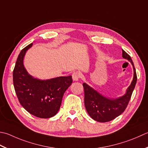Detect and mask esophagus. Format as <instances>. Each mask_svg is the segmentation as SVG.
Listing matches in <instances>:
<instances>
[{"instance_id":"esophagus-1","label":"esophagus","mask_w":148,"mask_h":148,"mask_svg":"<svg viewBox=\"0 0 148 148\" xmlns=\"http://www.w3.org/2000/svg\"><path fill=\"white\" fill-rule=\"evenodd\" d=\"M72 76L73 81H74V82H77L80 77V73L79 72H73V74H72Z\"/></svg>"}]
</instances>
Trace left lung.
<instances>
[{
    "instance_id": "left-lung-1",
    "label": "left lung",
    "mask_w": 148,
    "mask_h": 148,
    "mask_svg": "<svg viewBox=\"0 0 148 148\" xmlns=\"http://www.w3.org/2000/svg\"><path fill=\"white\" fill-rule=\"evenodd\" d=\"M122 51L123 58L128 60L134 69V77L126 89L125 94L117 98H109L100 94L86 83L83 84L85 91L84 102L85 108L90 117L97 122H108L119 116L128 106L137 83V74L131 57L124 50Z\"/></svg>"
}]
</instances>
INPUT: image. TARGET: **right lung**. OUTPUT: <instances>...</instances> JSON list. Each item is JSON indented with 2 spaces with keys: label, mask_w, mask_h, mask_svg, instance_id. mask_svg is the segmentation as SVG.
Instances as JSON below:
<instances>
[{
  "label": "right lung",
  "mask_w": 148,
  "mask_h": 148,
  "mask_svg": "<svg viewBox=\"0 0 148 148\" xmlns=\"http://www.w3.org/2000/svg\"><path fill=\"white\" fill-rule=\"evenodd\" d=\"M33 43L23 49L16 60L13 79L16 94L21 105L29 114L47 119L59 111L65 92L72 83V76L39 79L28 73L24 65L26 52Z\"/></svg>",
  "instance_id": "1"
}]
</instances>
